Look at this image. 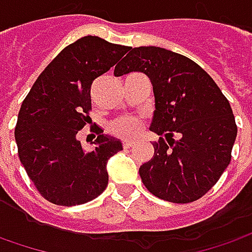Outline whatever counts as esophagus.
Wrapping results in <instances>:
<instances>
[{
    "label": "esophagus",
    "instance_id": "1",
    "mask_svg": "<svg viewBox=\"0 0 252 252\" xmlns=\"http://www.w3.org/2000/svg\"><path fill=\"white\" fill-rule=\"evenodd\" d=\"M133 145H135V140H132V139H126V140H123V148H124V149L132 148Z\"/></svg>",
    "mask_w": 252,
    "mask_h": 252
}]
</instances>
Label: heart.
<instances>
[{"label":"heart","instance_id":"heart-1","mask_svg":"<svg viewBox=\"0 0 252 252\" xmlns=\"http://www.w3.org/2000/svg\"><path fill=\"white\" fill-rule=\"evenodd\" d=\"M140 128V121L135 117H120V119L114 120L109 129L113 135L116 136H121V138H128V136H132L135 133L139 131Z\"/></svg>","mask_w":252,"mask_h":252}]
</instances>
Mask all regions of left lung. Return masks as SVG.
Returning a JSON list of instances; mask_svg holds the SVG:
<instances>
[{
	"instance_id": "left-lung-1",
	"label": "left lung",
	"mask_w": 252,
	"mask_h": 252,
	"mask_svg": "<svg viewBox=\"0 0 252 252\" xmlns=\"http://www.w3.org/2000/svg\"><path fill=\"white\" fill-rule=\"evenodd\" d=\"M132 71L150 78L156 102L150 131L167 139L153 143V158L139 168L142 182L165 201H196L232 158L237 126L230 103L196 62L164 48H129L114 76Z\"/></svg>"
}]
</instances>
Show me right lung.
<instances>
[{
  "mask_svg": "<svg viewBox=\"0 0 252 252\" xmlns=\"http://www.w3.org/2000/svg\"><path fill=\"white\" fill-rule=\"evenodd\" d=\"M129 47L87 35L70 44L35 80L15 126L20 162L42 197L56 205H80L107 186L106 164L123 150L119 139L97 128L92 150L77 133L90 123L91 85Z\"/></svg>",
  "mask_w": 252,
  "mask_h": 252,
  "instance_id": "right-lung-1",
  "label": "right lung"
}]
</instances>
